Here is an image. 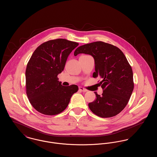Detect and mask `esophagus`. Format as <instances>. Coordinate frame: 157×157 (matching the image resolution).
Masks as SVG:
<instances>
[{"mask_svg": "<svg viewBox=\"0 0 157 157\" xmlns=\"http://www.w3.org/2000/svg\"><path fill=\"white\" fill-rule=\"evenodd\" d=\"M79 90H81L82 92H86V91H87V90L85 89L84 88L81 87V86H79Z\"/></svg>", "mask_w": 157, "mask_h": 157, "instance_id": "34e87169", "label": "esophagus"}]
</instances>
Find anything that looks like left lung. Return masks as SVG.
Listing matches in <instances>:
<instances>
[{
	"label": "left lung",
	"instance_id": "left-lung-1",
	"mask_svg": "<svg viewBox=\"0 0 157 157\" xmlns=\"http://www.w3.org/2000/svg\"><path fill=\"white\" fill-rule=\"evenodd\" d=\"M90 55L95 60L94 78H101L103 90L102 95L95 92L97 99L89 103L90 111L101 118H111L121 112L126 106L134 83L132 67L118 48L97 41L78 47L74 55Z\"/></svg>",
	"mask_w": 157,
	"mask_h": 157
}]
</instances>
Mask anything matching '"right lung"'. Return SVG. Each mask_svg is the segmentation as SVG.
I'll use <instances>...</instances> for the list:
<instances>
[{
	"label": "right lung",
	"instance_id": "1",
	"mask_svg": "<svg viewBox=\"0 0 157 157\" xmlns=\"http://www.w3.org/2000/svg\"><path fill=\"white\" fill-rule=\"evenodd\" d=\"M78 45L56 39L39 45L33 53L25 72L26 90L30 104L38 112L46 115L59 114L78 91L76 85H62L58 75L63 71L69 55Z\"/></svg>",
	"mask_w": 157,
	"mask_h": 157
}]
</instances>
